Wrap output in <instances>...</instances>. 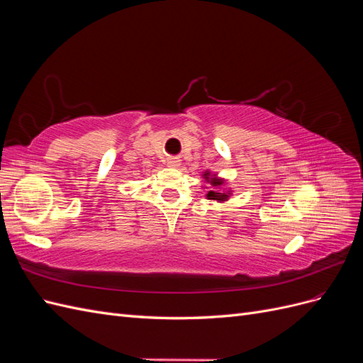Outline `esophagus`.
Returning <instances> with one entry per match:
<instances>
[{
	"mask_svg": "<svg viewBox=\"0 0 363 363\" xmlns=\"http://www.w3.org/2000/svg\"><path fill=\"white\" fill-rule=\"evenodd\" d=\"M167 164H168V167H172V168L179 167V164H180V159H179V157H168V159H167Z\"/></svg>",
	"mask_w": 363,
	"mask_h": 363,
	"instance_id": "esophagus-1",
	"label": "esophagus"
}]
</instances>
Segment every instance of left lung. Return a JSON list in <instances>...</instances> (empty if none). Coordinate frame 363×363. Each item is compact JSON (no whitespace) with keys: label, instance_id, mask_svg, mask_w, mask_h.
<instances>
[{"label":"left lung","instance_id":"left-lung-1","mask_svg":"<svg viewBox=\"0 0 363 363\" xmlns=\"http://www.w3.org/2000/svg\"><path fill=\"white\" fill-rule=\"evenodd\" d=\"M206 179L208 180V177H207V174H206ZM212 184L213 186H219V184H223V180H212ZM207 199L208 200H218V201H224V200H227V195L225 194H221V192H215V191H208V194H207Z\"/></svg>","mask_w":363,"mask_h":363}]
</instances>
